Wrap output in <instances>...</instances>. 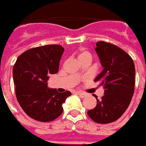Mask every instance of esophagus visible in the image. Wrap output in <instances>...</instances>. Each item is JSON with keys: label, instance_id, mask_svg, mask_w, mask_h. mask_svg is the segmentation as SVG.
Listing matches in <instances>:
<instances>
[{"label": "esophagus", "instance_id": "34e87169", "mask_svg": "<svg viewBox=\"0 0 146 146\" xmlns=\"http://www.w3.org/2000/svg\"><path fill=\"white\" fill-rule=\"evenodd\" d=\"M77 95L80 96L81 98H84L85 96H87V94L84 93V92H77Z\"/></svg>", "mask_w": 146, "mask_h": 146}]
</instances>
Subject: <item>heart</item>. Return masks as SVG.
<instances>
[{
    "label": "heart",
    "instance_id": "b5f03b06",
    "mask_svg": "<svg viewBox=\"0 0 146 146\" xmlns=\"http://www.w3.org/2000/svg\"><path fill=\"white\" fill-rule=\"evenodd\" d=\"M79 60L80 59H82V58H92V55H91V54L88 52V51H87V50H81L80 53L79 54Z\"/></svg>",
    "mask_w": 146,
    "mask_h": 146
}]
</instances>
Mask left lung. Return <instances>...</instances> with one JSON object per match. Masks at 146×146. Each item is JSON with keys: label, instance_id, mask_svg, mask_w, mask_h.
Segmentation results:
<instances>
[{"label": "left lung", "instance_id": "obj_1", "mask_svg": "<svg viewBox=\"0 0 146 146\" xmlns=\"http://www.w3.org/2000/svg\"><path fill=\"white\" fill-rule=\"evenodd\" d=\"M103 71L95 82L104 88V95L96 99V106L88 111L95 122L108 124L118 120L129 105L134 93L135 66L132 58L122 49L104 42L95 49Z\"/></svg>", "mask_w": 146, "mask_h": 146}]
</instances>
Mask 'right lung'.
Wrapping results in <instances>:
<instances>
[{
	"mask_svg": "<svg viewBox=\"0 0 146 146\" xmlns=\"http://www.w3.org/2000/svg\"><path fill=\"white\" fill-rule=\"evenodd\" d=\"M64 48L46 45L26 50L17 58L13 68L17 100L21 108L34 120L48 122L55 120L63 111L62 104L71 92H58L50 88V75L56 74Z\"/></svg>",
	"mask_w": 146,
	"mask_h": 146,
	"instance_id": "right-lung-1",
	"label": "right lung"
}]
</instances>
